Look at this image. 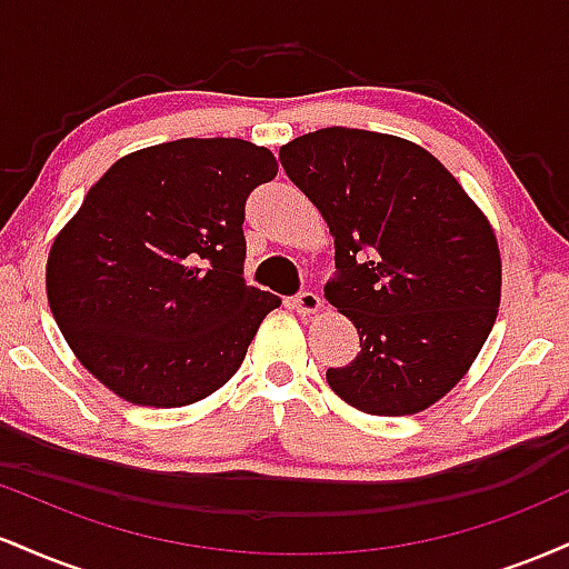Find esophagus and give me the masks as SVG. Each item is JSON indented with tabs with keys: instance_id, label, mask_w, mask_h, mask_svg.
<instances>
[{
	"instance_id": "34e87169",
	"label": "esophagus",
	"mask_w": 569,
	"mask_h": 569,
	"mask_svg": "<svg viewBox=\"0 0 569 569\" xmlns=\"http://www.w3.org/2000/svg\"><path fill=\"white\" fill-rule=\"evenodd\" d=\"M293 307H297V312H302V316H312V312L321 310L323 302L316 291H302L293 299Z\"/></svg>"
}]
</instances>
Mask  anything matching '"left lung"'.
<instances>
[{
	"instance_id": "left-lung-1",
	"label": "left lung",
	"mask_w": 569,
	"mask_h": 569,
	"mask_svg": "<svg viewBox=\"0 0 569 569\" xmlns=\"http://www.w3.org/2000/svg\"><path fill=\"white\" fill-rule=\"evenodd\" d=\"M280 166L321 211L337 278L326 299L361 352L326 382L350 407L417 415L471 369L500 307V248L466 189L407 139L321 128L280 147Z\"/></svg>"
}]
</instances>
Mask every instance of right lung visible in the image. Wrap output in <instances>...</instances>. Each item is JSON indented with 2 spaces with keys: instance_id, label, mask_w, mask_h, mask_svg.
<instances>
[{
  "instance_id": "right-lung-1",
  "label": "right lung",
  "mask_w": 569,
  "mask_h": 569,
  "mask_svg": "<svg viewBox=\"0 0 569 569\" xmlns=\"http://www.w3.org/2000/svg\"><path fill=\"white\" fill-rule=\"evenodd\" d=\"M278 176L267 147L179 139L120 158L48 257V302L80 363L139 407L219 390L280 299L246 286V200Z\"/></svg>"
}]
</instances>
